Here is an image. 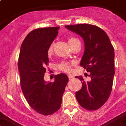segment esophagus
Masks as SVG:
<instances>
[{
  "label": "esophagus",
  "instance_id": "1",
  "mask_svg": "<svg viewBox=\"0 0 126 126\" xmlns=\"http://www.w3.org/2000/svg\"><path fill=\"white\" fill-rule=\"evenodd\" d=\"M68 78H69V79H72L73 78H74V77L72 76H71V75H69Z\"/></svg>",
  "mask_w": 126,
  "mask_h": 126
}]
</instances>
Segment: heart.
<instances>
[{"instance_id": "heart-1", "label": "heart", "mask_w": 126, "mask_h": 126, "mask_svg": "<svg viewBox=\"0 0 126 126\" xmlns=\"http://www.w3.org/2000/svg\"><path fill=\"white\" fill-rule=\"evenodd\" d=\"M79 40L78 39L76 38H68V43L69 46H71V44H74L75 42ZM52 51H53V44H50L48 48V55H51ZM59 68L61 71H65L67 73H70L71 71V66L69 63H61L59 66Z\"/></svg>"}]
</instances>
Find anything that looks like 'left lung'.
Returning a JSON list of instances; mask_svg holds the SVG:
<instances>
[{"label":"left lung","instance_id":"8db88e82","mask_svg":"<svg viewBox=\"0 0 126 126\" xmlns=\"http://www.w3.org/2000/svg\"><path fill=\"white\" fill-rule=\"evenodd\" d=\"M65 27L84 40L80 65L90 73L89 82H85L82 76L76 77L82 83V88L76 93V99L85 109L96 110L111 94L115 74L113 47L105 32L97 26L84 23Z\"/></svg>","mask_w":126,"mask_h":126}]
</instances>
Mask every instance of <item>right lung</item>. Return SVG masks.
Returning a JSON list of instances; mask_svg holds the SVG:
<instances>
[{
	"instance_id": "1",
	"label": "right lung",
	"mask_w": 126,
	"mask_h": 126,
	"mask_svg": "<svg viewBox=\"0 0 126 126\" xmlns=\"http://www.w3.org/2000/svg\"><path fill=\"white\" fill-rule=\"evenodd\" d=\"M59 27L33 30L21 46L18 60L21 88L28 103L34 111L44 115L60 109L65 88L69 81L66 74L56 75L54 82L44 80L49 61L48 48L58 34Z\"/></svg>"
}]
</instances>
